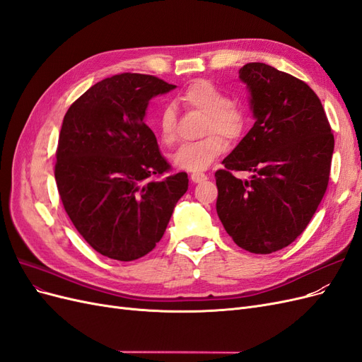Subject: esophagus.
<instances>
[{"instance_id":"34e87169","label":"esophagus","mask_w":362,"mask_h":362,"mask_svg":"<svg viewBox=\"0 0 362 362\" xmlns=\"http://www.w3.org/2000/svg\"><path fill=\"white\" fill-rule=\"evenodd\" d=\"M190 180H192L193 182H202V181L206 180V175H205V173H201V172H193V173L190 175Z\"/></svg>"}]
</instances>
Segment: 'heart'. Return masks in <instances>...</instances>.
<instances>
[{"label":"heart","mask_w":362,"mask_h":362,"mask_svg":"<svg viewBox=\"0 0 362 362\" xmlns=\"http://www.w3.org/2000/svg\"><path fill=\"white\" fill-rule=\"evenodd\" d=\"M184 107L205 115L202 139L182 144L170 156L173 166L187 172H199L225 152L226 141H235L245 134L249 124L246 107L229 100L228 95L208 80H198L180 95ZM157 134L164 145L177 139V115L172 107H164L157 117Z\"/></svg>","instance_id":"obj_1"}]
</instances>
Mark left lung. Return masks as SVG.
I'll list each match as a JSON object with an SVG mask.
<instances>
[{"label": "left lung", "instance_id": "obj_1", "mask_svg": "<svg viewBox=\"0 0 362 362\" xmlns=\"http://www.w3.org/2000/svg\"><path fill=\"white\" fill-rule=\"evenodd\" d=\"M240 78L250 92L255 124L214 177L216 210L234 243L252 254L291 245L327 189L334 134L311 87L266 63H247ZM234 171H250L238 180Z\"/></svg>", "mask_w": 362, "mask_h": 362}]
</instances>
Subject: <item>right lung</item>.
Masks as SVG:
<instances>
[{
  "label": "right lung",
  "mask_w": 362,
  "mask_h": 362,
  "mask_svg": "<svg viewBox=\"0 0 362 362\" xmlns=\"http://www.w3.org/2000/svg\"><path fill=\"white\" fill-rule=\"evenodd\" d=\"M175 89L154 75L124 72L93 84L64 115L56 182L76 231L101 255L133 261L156 247L189 189L145 124L152 98Z\"/></svg>",
  "instance_id": "1"
}]
</instances>
